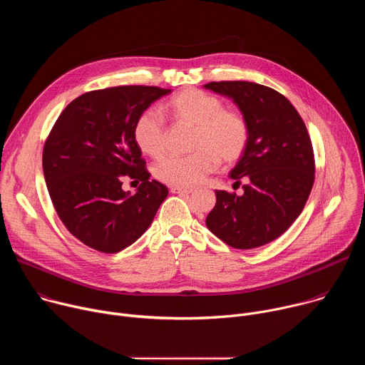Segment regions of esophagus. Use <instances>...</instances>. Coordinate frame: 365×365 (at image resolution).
I'll list each match as a JSON object with an SVG mask.
<instances>
[{
	"label": "esophagus",
	"mask_w": 365,
	"mask_h": 365,
	"mask_svg": "<svg viewBox=\"0 0 365 365\" xmlns=\"http://www.w3.org/2000/svg\"><path fill=\"white\" fill-rule=\"evenodd\" d=\"M170 190H172V193H178V195H189L195 189L193 187H172Z\"/></svg>",
	"instance_id": "esophagus-1"
}]
</instances>
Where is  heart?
<instances>
[{
	"label": "heart",
	"instance_id": "b5f03b06",
	"mask_svg": "<svg viewBox=\"0 0 365 365\" xmlns=\"http://www.w3.org/2000/svg\"><path fill=\"white\" fill-rule=\"evenodd\" d=\"M169 113L178 124L193 128L187 155H170L154 168V176L173 187H190L214 172L220 160L235 163L244 154L250 128L238 111L225 110L220 98L199 89L179 92L169 102ZM133 137L137 147L150 158H162L168 148V127L153 110L135 121Z\"/></svg>",
	"mask_w": 365,
	"mask_h": 365
}]
</instances>
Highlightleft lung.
Wrapping results in <instances>:
<instances>
[{
  "label": "left lung",
  "instance_id": "obj_1",
  "mask_svg": "<svg viewBox=\"0 0 365 365\" xmlns=\"http://www.w3.org/2000/svg\"><path fill=\"white\" fill-rule=\"evenodd\" d=\"M232 99L248 123L244 154L230 172L241 196L215 190L217 203L206 227L230 247L264 245L296 221L315 180V158L306 125L290 101L277 91L245 81L203 85Z\"/></svg>",
  "mask_w": 365,
  "mask_h": 365
}]
</instances>
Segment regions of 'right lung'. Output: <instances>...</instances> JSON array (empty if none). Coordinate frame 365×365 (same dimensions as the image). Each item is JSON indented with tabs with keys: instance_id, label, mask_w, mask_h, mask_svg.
Segmentation results:
<instances>
[{
	"instance_id": "right-lung-1",
	"label": "right lung",
	"mask_w": 365,
	"mask_h": 365,
	"mask_svg": "<svg viewBox=\"0 0 365 365\" xmlns=\"http://www.w3.org/2000/svg\"><path fill=\"white\" fill-rule=\"evenodd\" d=\"M170 89L115 86L86 92L62 111L43 148V173L68 231L101 252H118L151 225L168 187L150 180L133 128ZM141 181L135 195L122 179Z\"/></svg>"
}]
</instances>
